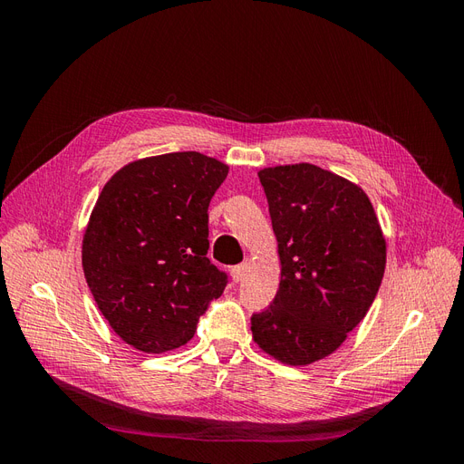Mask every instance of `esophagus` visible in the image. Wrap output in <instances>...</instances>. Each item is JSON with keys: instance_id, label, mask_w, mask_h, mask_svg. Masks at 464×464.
I'll use <instances>...</instances> for the list:
<instances>
[{"instance_id": "1", "label": "esophagus", "mask_w": 464, "mask_h": 464, "mask_svg": "<svg viewBox=\"0 0 464 464\" xmlns=\"http://www.w3.org/2000/svg\"><path fill=\"white\" fill-rule=\"evenodd\" d=\"M247 273H249V263H247V261L242 263V265L232 266V278H234V283H242V280L247 276Z\"/></svg>"}]
</instances>
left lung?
<instances>
[{
  "label": "left lung",
  "mask_w": 464,
  "mask_h": 464,
  "mask_svg": "<svg viewBox=\"0 0 464 464\" xmlns=\"http://www.w3.org/2000/svg\"><path fill=\"white\" fill-rule=\"evenodd\" d=\"M269 201L280 283L251 317L265 354L307 366L327 358L366 317L383 280L387 242L358 184L310 164L257 172Z\"/></svg>",
  "instance_id": "8db88e82"
}]
</instances>
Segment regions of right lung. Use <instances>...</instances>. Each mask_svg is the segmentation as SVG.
<instances>
[{
    "label": "right lung",
    "mask_w": 464,
    "mask_h": 464,
    "mask_svg": "<svg viewBox=\"0 0 464 464\" xmlns=\"http://www.w3.org/2000/svg\"><path fill=\"white\" fill-rule=\"evenodd\" d=\"M228 164L198 150L139 159L111 176L82 234V271L123 343L162 354L193 339L227 286L208 261V215Z\"/></svg>",
    "instance_id": "right-lung-1"
}]
</instances>
